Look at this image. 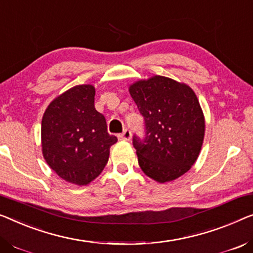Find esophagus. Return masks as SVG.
Wrapping results in <instances>:
<instances>
[{
  "instance_id": "obj_1",
  "label": "esophagus",
  "mask_w": 253,
  "mask_h": 253,
  "mask_svg": "<svg viewBox=\"0 0 253 253\" xmlns=\"http://www.w3.org/2000/svg\"><path fill=\"white\" fill-rule=\"evenodd\" d=\"M118 137L119 139H122V141H129L131 138V131L129 129H125Z\"/></svg>"
}]
</instances>
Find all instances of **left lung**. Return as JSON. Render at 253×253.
<instances>
[{
	"instance_id": "obj_1",
	"label": "left lung",
	"mask_w": 253,
	"mask_h": 253,
	"mask_svg": "<svg viewBox=\"0 0 253 253\" xmlns=\"http://www.w3.org/2000/svg\"><path fill=\"white\" fill-rule=\"evenodd\" d=\"M145 120V139L134 136L138 165L158 183L175 180L197 161L206 120L194 90L185 83L154 75L129 86Z\"/></svg>"
}]
</instances>
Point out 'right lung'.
<instances>
[{"label": "right lung", "mask_w": 253, "mask_h": 253, "mask_svg": "<svg viewBox=\"0 0 253 253\" xmlns=\"http://www.w3.org/2000/svg\"><path fill=\"white\" fill-rule=\"evenodd\" d=\"M95 87L76 85L47 105L41 138L45 161L66 182L86 186L107 165L117 137L107 130L102 114L94 107Z\"/></svg>", "instance_id": "obj_1"}]
</instances>
